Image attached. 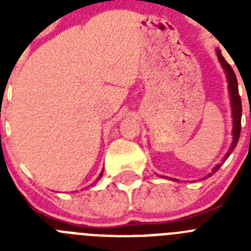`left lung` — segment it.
Masks as SVG:
<instances>
[{"instance_id": "8db88e82", "label": "left lung", "mask_w": 251, "mask_h": 251, "mask_svg": "<svg viewBox=\"0 0 251 251\" xmlns=\"http://www.w3.org/2000/svg\"><path fill=\"white\" fill-rule=\"evenodd\" d=\"M216 55L217 59H219V63L221 64V68L224 69V73H225L226 81H227V88H229V97H230V105H231V118H232V142L230 145L229 151L226 152V154L224 156L221 163L216 165L212 170V174H215L219 168L221 167L224 162L229 158V156L232 153V151L235 150L236 145L239 142V137H240V130H241V112H243V108H241V99L240 95H239V86H238V80H236V75H235L234 70H232L231 66L226 63V60L224 59V56L221 55V51L219 49H216ZM212 174H208L206 177H210ZM205 177V178H206ZM167 178V177H166ZM174 181H177L175 178Z\"/></svg>"}]
</instances>
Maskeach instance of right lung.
Listing matches in <instances>:
<instances>
[{
    "instance_id": "1",
    "label": "right lung",
    "mask_w": 251,
    "mask_h": 251,
    "mask_svg": "<svg viewBox=\"0 0 251 251\" xmlns=\"http://www.w3.org/2000/svg\"><path fill=\"white\" fill-rule=\"evenodd\" d=\"M101 176H103V171H101V172H100V175H99V177H98V178H97V181H99V179L101 178Z\"/></svg>"
}]
</instances>
